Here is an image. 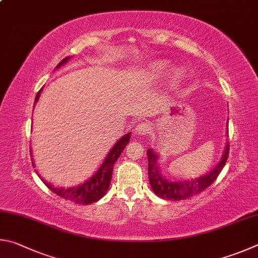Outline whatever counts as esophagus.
Masks as SVG:
<instances>
[{"mask_svg": "<svg viewBox=\"0 0 258 258\" xmlns=\"http://www.w3.org/2000/svg\"><path fill=\"white\" fill-rule=\"evenodd\" d=\"M152 130V125L150 122H139V123L135 126V134L139 135V136H144V135L150 134Z\"/></svg>", "mask_w": 258, "mask_h": 258, "instance_id": "34e87169", "label": "esophagus"}]
</instances>
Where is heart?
Listing matches in <instances>:
<instances>
[{
  "label": "heart",
  "instance_id": "heart-1",
  "mask_svg": "<svg viewBox=\"0 0 258 258\" xmlns=\"http://www.w3.org/2000/svg\"><path fill=\"white\" fill-rule=\"evenodd\" d=\"M168 69V66L165 64L163 62H159V63H155V64H153L150 69V74L151 77L153 79H157L160 78V77L164 74V72ZM184 78V75L181 70H174L172 72V75L170 76V79H169V83L171 86H179L181 84V81Z\"/></svg>",
  "mask_w": 258,
  "mask_h": 258
}]
</instances>
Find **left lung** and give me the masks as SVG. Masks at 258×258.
I'll return each instance as SVG.
<instances>
[{
    "mask_svg": "<svg viewBox=\"0 0 258 258\" xmlns=\"http://www.w3.org/2000/svg\"><path fill=\"white\" fill-rule=\"evenodd\" d=\"M146 153L148 160V179L155 195L166 201H183L205 190L215 181L228 160L229 143L227 142L225 144L223 154L213 169L200 177L189 179L171 178L170 174L164 173L161 169L159 163L160 155L153 151V148H148Z\"/></svg>",
    "mask_w": 258,
    "mask_h": 258,
    "instance_id": "1",
    "label": "left lung"
}]
</instances>
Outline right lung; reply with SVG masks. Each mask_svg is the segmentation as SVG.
Wrapping results in <instances>:
<instances>
[{"instance_id":"add662e5","label":"right lung","mask_w":258,"mask_h":258,"mask_svg":"<svg viewBox=\"0 0 258 258\" xmlns=\"http://www.w3.org/2000/svg\"><path fill=\"white\" fill-rule=\"evenodd\" d=\"M70 58H71V56H67L66 58H63V60L56 66L55 70L60 69L62 66H64L66 63H68V61L70 60ZM42 90H43V88L39 90L37 95H36L34 106L37 104ZM130 136H132V132L125 134L124 136H122L119 141H117L114 145H113L110 152L107 153V155L105 159H104L101 166H99V169L89 179L85 180L83 183L76 184V186L68 187V188L53 186L51 182H47L46 180H44L42 178V175L38 173L37 170H35V171H36V173L38 174L40 180H42V181L45 183V186H47L49 190H52L54 194H56L57 196L64 198V200L74 202V203H76V204H83V205L92 204V203H95V202L101 200V198L107 192L108 188H110V183H111V179H112L113 166H114V163L117 161V159H119L121 153L123 152V150L126 146V144L129 143ZM31 154H33V153H31ZM31 162H33L34 168H36L33 155H31Z\"/></svg>"}]
</instances>
